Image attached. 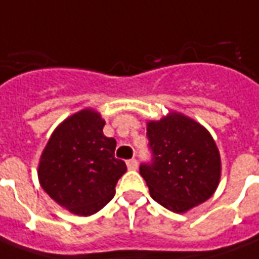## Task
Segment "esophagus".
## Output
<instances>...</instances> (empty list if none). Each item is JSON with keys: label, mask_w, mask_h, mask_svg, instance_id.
Here are the masks:
<instances>
[{"label": "esophagus", "mask_w": 259, "mask_h": 259, "mask_svg": "<svg viewBox=\"0 0 259 259\" xmlns=\"http://www.w3.org/2000/svg\"><path fill=\"white\" fill-rule=\"evenodd\" d=\"M137 167H139V162H137L136 158H132V160L127 161V168L129 169H137Z\"/></svg>", "instance_id": "34e87169"}]
</instances>
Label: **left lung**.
Masks as SVG:
<instances>
[{"instance_id":"8db88e82","label":"left lung","mask_w":259,"mask_h":259,"mask_svg":"<svg viewBox=\"0 0 259 259\" xmlns=\"http://www.w3.org/2000/svg\"><path fill=\"white\" fill-rule=\"evenodd\" d=\"M151 162L140 165L150 195L165 209L185 213L206 202L220 181L222 161L210 133L178 112L147 122Z\"/></svg>"}]
</instances>
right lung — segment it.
Segmentation results:
<instances>
[{
	"instance_id": "1",
	"label": "right lung",
	"mask_w": 259,
	"mask_h": 259,
	"mask_svg": "<svg viewBox=\"0 0 259 259\" xmlns=\"http://www.w3.org/2000/svg\"><path fill=\"white\" fill-rule=\"evenodd\" d=\"M104 126L94 109L74 113L56 127L39 161L45 192L78 216L101 210L127 171L124 161L115 158L116 140L104 135Z\"/></svg>"
}]
</instances>
